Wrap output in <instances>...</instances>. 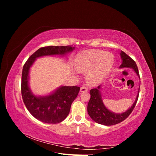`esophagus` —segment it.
<instances>
[{"label":"esophagus","instance_id":"34e87169","mask_svg":"<svg viewBox=\"0 0 156 156\" xmlns=\"http://www.w3.org/2000/svg\"><path fill=\"white\" fill-rule=\"evenodd\" d=\"M87 90H88L87 87L83 86V87H82L81 88V90H80V92H87Z\"/></svg>","mask_w":156,"mask_h":156}]
</instances>
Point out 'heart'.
<instances>
[{
  "instance_id": "heart-1",
  "label": "heart",
  "mask_w": 156,
  "mask_h": 156,
  "mask_svg": "<svg viewBox=\"0 0 156 156\" xmlns=\"http://www.w3.org/2000/svg\"><path fill=\"white\" fill-rule=\"evenodd\" d=\"M114 64V56L110 53L90 50L79 53L75 60V67L79 72H88L87 81L92 84L100 83L110 72Z\"/></svg>"
}]
</instances>
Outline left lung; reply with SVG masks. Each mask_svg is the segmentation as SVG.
Wrapping results in <instances>:
<instances>
[{
  "mask_svg": "<svg viewBox=\"0 0 156 156\" xmlns=\"http://www.w3.org/2000/svg\"><path fill=\"white\" fill-rule=\"evenodd\" d=\"M120 55L122 60L120 68H130L133 69L140 79L137 66L135 61L130 56L126 55L124 51H121ZM100 89L101 86L100 85L97 88H93L90 91V99L88 103L87 111L91 119L96 123L104 126L115 125L127 119L135 107L139 97V88L133 104L126 111L122 113L113 112L105 107L102 100Z\"/></svg>",
  "mask_w": 156,
  "mask_h": 156,
  "instance_id": "obj_1",
  "label": "left lung"
}]
</instances>
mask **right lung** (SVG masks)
I'll return each instance as SVG.
<instances>
[{"instance_id":"add662e5","label":"right lung","mask_w":156,"mask_h":156,"mask_svg":"<svg viewBox=\"0 0 156 156\" xmlns=\"http://www.w3.org/2000/svg\"><path fill=\"white\" fill-rule=\"evenodd\" d=\"M74 49V47L70 45L44 47L33 53L23 66L21 78L23 102L30 114L44 123H60L68 116L71 105L77 98L80 87L62 86L48 96H36L29 85L30 68L37 58L44 56H64Z\"/></svg>"}]
</instances>
